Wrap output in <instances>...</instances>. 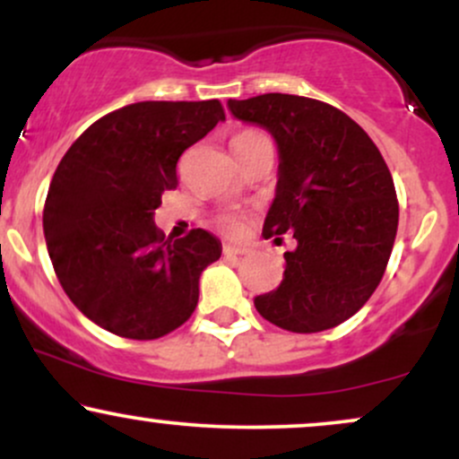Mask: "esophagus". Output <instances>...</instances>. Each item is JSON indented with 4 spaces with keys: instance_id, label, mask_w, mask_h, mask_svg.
Segmentation results:
<instances>
[{
    "instance_id": "34e87169",
    "label": "esophagus",
    "mask_w": 459,
    "mask_h": 459,
    "mask_svg": "<svg viewBox=\"0 0 459 459\" xmlns=\"http://www.w3.org/2000/svg\"><path fill=\"white\" fill-rule=\"evenodd\" d=\"M222 252L226 256H239V255H246L247 247L246 246H230V244H224Z\"/></svg>"
}]
</instances>
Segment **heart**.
<instances>
[{"label":"heart","mask_w":459,"mask_h":459,"mask_svg":"<svg viewBox=\"0 0 459 459\" xmlns=\"http://www.w3.org/2000/svg\"><path fill=\"white\" fill-rule=\"evenodd\" d=\"M263 138H267V135L261 134L259 129H241L233 135L230 144H233V151H235V149H239V146H247V144H252V142H259ZM218 226L224 230V233H237V230L241 229L239 215L222 213L218 218Z\"/></svg>","instance_id":"b5f03b06"}]
</instances>
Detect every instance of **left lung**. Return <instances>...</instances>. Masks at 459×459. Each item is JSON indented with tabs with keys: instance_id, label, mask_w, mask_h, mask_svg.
<instances>
[{
	"instance_id": "obj_1",
	"label": "left lung",
	"mask_w": 459,
	"mask_h": 459,
	"mask_svg": "<svg viewBox=\"0 0 459 459\" xmlns=\"http://www.w3.org/2000/svg\"><path fill=\"white\" fill-rule=\"evenodd\" d=\"M229 109L278 144L276 198L263 235L298 241L284 252L281 287L256 296V310L299 334L343 324L377 289L397 235L399 203L382 152L360 125L317 99L270 92L230 99Z\"/></svg>"
}]
</instances>
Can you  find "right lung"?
<instances>
[{
  "mask_svg": "<svg viewBox=\"0 0 459 459\" xmlns=\"http://www.w3.org/2000/svg\"><path fill=\"white\" fill-rule=\"evenodd\" d=\"M224 118L218 99L131 103L92 123L57 163L47 250L66 296L103 330L151 341L192 317L200 273L222 246L203 229L166 239L152 213L177 187L183 151Z\"/></svg>",
  "mask_w": 459,
  "mask_h": 459,
  "instance_id": "obj_1",
  "label": "right lung"
}]
</instances>
